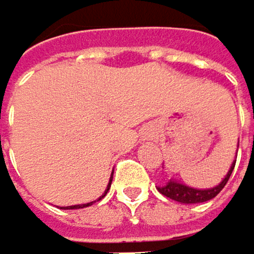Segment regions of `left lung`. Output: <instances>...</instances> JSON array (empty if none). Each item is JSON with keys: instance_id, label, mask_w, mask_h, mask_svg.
I'll return each instance as SVG.
<instances>
[{"instance_id": "8db88e82", "label": "left lung", "mask_w": 254, "mask_h": 254, "mask_svg": "<svg viewBox=\"0 0 254 254\" xmlns=\"http://www.w3.org/2000/svg\"><path fill=\"white\" fill-rule=\"evenodd\" d=\"M235 165H236V162H233V166L230 168V171L225 176V179L217 187L210 188V190H196V188L187 187L184 184H177V182H174V180H170V182L166 184L165 187H160L157 190H159V192H162L163 196L170 197L173 200H177L180 203H199V202L211 200L227 185V182H228V179H230L233 170H235Z\"/></svg>"}]
</instances>
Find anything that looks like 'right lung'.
Returning a JSON list of instances; mask_svg holds the SVG:
<instances>
[{"label": "right lung", "mask_w": 254, "mask_h": 254, "mask_svg": "<svg viewBox=\"0 0 254 254\" xmlns=\"http://www.w3.org/2000/svg\"><path fill=\"white\" fill-rule=\"evenodd\" d=\"M111 182H112V177H111V180H109V185H108V188H106V191H105V194L102 196V197H105L106 196V192H108V190H109V187H111ZM100 197V199H102ZM98 199V200H100ZM89 205H92V202L91 203H83V205H74V206H69V210H74V208H84V206H89Z\"/></svg>", "instance_id": "1"}]
</instances>
